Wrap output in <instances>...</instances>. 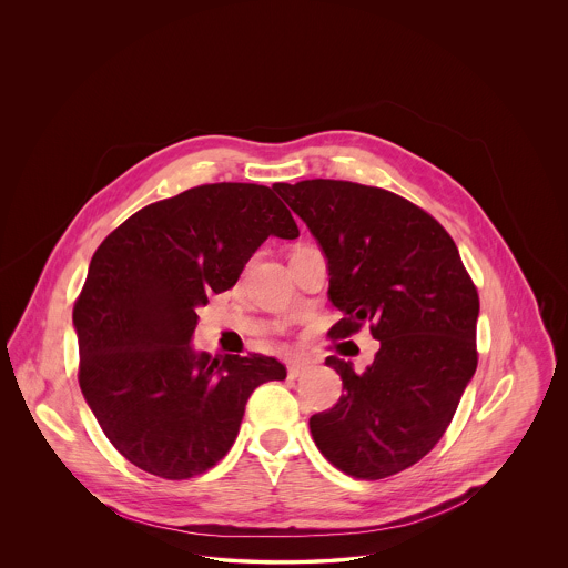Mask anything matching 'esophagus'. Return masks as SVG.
Segmentation results:
<instances>
[{
  "instance_id": "obj_1",
  "label": "esophagus",
  "mask_w": 568,
  "mask_h": 568,
  "mask_svg": "<svg viewBox=\"0 0 568 568\" xmlns=\"http://www.w3.org/2000/svg\"><path fill=\"white\" fill-rule=\"evenodd\" d=\"M310 362H305V359H294V362H290V366H287V375L290 378H301L305 373H310Z\"/></svg>"
}]
</instances>
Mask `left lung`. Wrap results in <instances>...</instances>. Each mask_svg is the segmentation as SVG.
<instances>
[{
	"label": "left lung",
	"mask_w": 568,
	"mask_h": 568,
	"mask_svg": "<svg viewBox=\"0 0 568 568\" xmlns=\"http://www.w3.org/2000/svg\"><path fill=\"white\" fill-rule=\"evenodd\" d=\"M274 191L326 256L328 298L344 314L331 337L371 322L381 342L362 375L326 359L344 394L312 416L315 446L351 477L396 475L438 444L475 375L477 290L450 235L392 191L324 179Z\"/></svg>",
	"instance_id": "obj_1"
}]
</instances>
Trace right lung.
Wrapping results in <instances>:
<instances>
[{"label":"right lung","instance_id":"add662e5","mask_svg":"<svg viewBox=\"0 0 568 568\" xmlns=\"http://www.w3.org/2000/svg\"><path fill=\"white\" fill-rule=\"evenodd\" d=\"M267 237L298 226L274 190L215 183L148 204L93 254L73 307L80 389L136 468L190 479L240 434L246 403L287 371L274 357H211L191 346L195 310L231 290Z\"/></svg>","mask_w":568,"mask_h":568}]
</instances>
